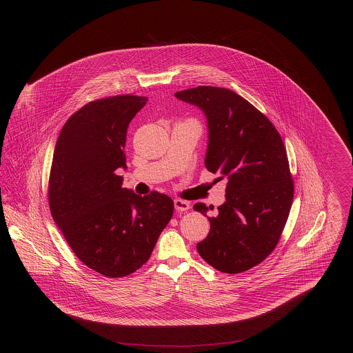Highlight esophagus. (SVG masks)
<instances>
[{
  "label": "esophagus",
  "mask_w": 353,
  "mask_h": 353,
  "mask_svg": "<svg viewBox=\"0 0 353 353\" xmlns=\"http://www.w3.org/2000/svg\"><path fill=\"white\" fill-rule=\"evenodd\" d=\"M174 209L177 212H186L190 209L189 202L184 201V200H174Z\"/></svg>",
  "instance_id": "1"
}]
</instances>
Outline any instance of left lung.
I'll list each match as a JSON object with an SVG mask.
<instances>
[{
    "label": "left lung",
    "mask_w": 353,
    "mask_h": 353,
    "mask_svg": "<svg viewBox=\"0 0 353 353\" xmlns=\"http://www.w3.org/2000/svg\"><path fill=\"white\" fill-rule=\"evenodd\" d=\"M205 112L209 144L205 167L226 179V202L197 243L202 259L226 274L263 262L276 248L294 199L285 143L269 118L234 91L199 85L174 94ZM194 210L206 216L208 206Z\"/></svg>",
    "instance_id": "1"
}]
</instances>
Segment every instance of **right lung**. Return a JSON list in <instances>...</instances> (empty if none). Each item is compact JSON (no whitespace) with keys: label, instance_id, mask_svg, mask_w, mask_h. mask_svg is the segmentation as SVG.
I'll return each mask as SVG.
<instances>
[{"label":"right lung","instance_id":"right-lung-1","mask_svg":"<svg viewBox=\"0 0 353 353\" xmlns=\"http://www.w3.org/2000/svg\"><path fill=\"white\" fill-rule=\"evenodd\" d=\"M147 101L117 95L87 103L65 123L52 154L51 216L79 261L108 278L150 259L174 210L167 194H134L118 174L127 168L128 124Z\"/></svg>","mask_w":353,"mask_h":353}]
</instances>
